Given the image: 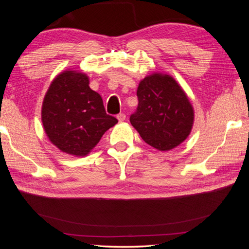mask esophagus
<instances>
[{
    "mask_svg": "<svg viewBox=\"0 0 249 249\" xmlns=\"http://www.w3.org/2000/svg\"><path fill=\"white\" fill-rule=\"evenodd\" d=\"M117 119H118L119 123H123L124 120L125 119V115L124 114V113H119V114L117 115Z\"/></svg>",
    "mask_w": 249,
    "mask_h": 249,
    "instance_id": "obj_1",
    "label": "esophagus"
}]
</instances>
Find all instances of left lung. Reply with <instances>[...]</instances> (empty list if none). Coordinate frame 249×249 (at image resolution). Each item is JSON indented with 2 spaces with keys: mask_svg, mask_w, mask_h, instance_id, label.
Returning a JSON list of instances; mask_svg holds the SVG:
<instances>
[{
  "mask_svg": "<svg viewBox=\"0 0 249 249\" xmlns=\"http://www.w3.org/2000/svg\"><path fill=\"white\" fill-rule=\"evenodd\" d=\"M138 107L131 124L147 144L161 152L178 146L189 136L194 110L184 89L170 74L154 72L140 81Z\"/></svg>",
  "mask_w": 249,
  "mask_h": 249,
  "instance_id": "obj_1",
  "label": "left lung"
}]
</instances>
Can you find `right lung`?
Instances as JSON below:
<instances>
[{
	"label": "right lung",
	"instance_id": "1",
	"mask_svg": "<svg viewBox=\"0 0 249 249\" xmlns=\"http://www.w3.org/2000/svg\"><path fill=\"white\" fill-rule=\"evenodd\" d=\"M41 122L49 140L62 153L84 157L118 120L105 111L86 73L67 70L53 80L44 95Z\"/></svg>",
	"mask_w": 249,
	"mask_h": 249
}]
</instances>
